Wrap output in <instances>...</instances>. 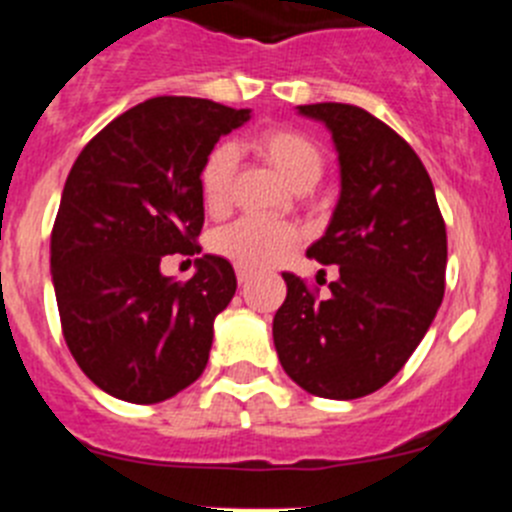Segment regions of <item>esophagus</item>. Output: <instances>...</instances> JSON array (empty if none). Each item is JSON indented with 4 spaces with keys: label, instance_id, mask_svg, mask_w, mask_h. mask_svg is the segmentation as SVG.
<instances>
[{
    "label": "esophagus",
    "instance_id": "obj_1",
    "mask_svg": "<svg viewBox=\"0 0 512 512\" xmlns=\"http://www.w3.org/2000/svg\"><path fill=\"white\" fill-rule=\"evenodd\" d=\"M235 277H238V282H241V284H246V282H251V279H253V271L238 266V269H235Z\"/></svg>",
    "mask_w": 512,
    "mask_h": 512
}]
</instances>
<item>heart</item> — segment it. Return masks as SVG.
Here are the masks:
<instances>
[{
  "label": "heart",
  "mask_w": 512,
  "mask_h": 512,
  "mask_svg": "<svg viewBox=\"0 0 512 512\" xmlns=\"http://www.w3.org/2000/svg\"><path fill=\"white\" fill-rule=\"evenodd\" d=\"M251 148L271 169L277 171L287 187L307 192L323 176V153L307 135L289 128L261 130L251 138ZM235 151L217 146L207 153L200 169V197L212 215L223 212L230 200V176H233ZM297 243V230L284 223L266 220H235L212 235V251L243 269H266L277 264L284 253Z\"/></svg>",
  "instance_id": "heart-1"
}]
</instances>
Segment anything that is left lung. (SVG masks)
Listing matches in <instances>:
<instances>
[{"mask_svg":"<svg viewBox=\"0 0 512 512\" xmlns=\"http://www.w3.org/2000/svg\"><path fill=\"white\" fill-rule=\"evenodd\" d=\"M330 130L341 194L323 238L307 248L338 266L320 300L282 274L287 300L274 315L284 372L310 395L356 400L400 372L431 328L446 287V225L418 153L354 104H300Z\"/></svg>","mask_w":512,"mask_h":512,"instance_id":"left-lung-1","label":"left lung"}]
</instances>
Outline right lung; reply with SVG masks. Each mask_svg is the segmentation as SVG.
Returning <instances> with one entry per match:
<instances>
[{
    "instance_id": "add662e5",
    "label": "right lung",
    "mask_w": 512,
    "mask_h": 512,
    "mask_svg": "<svg viewBox=\"0 0 512 512\" xmlns=\"http://www.w3.org/2000/svg\"><path fill=\"white\" fill-rule=\"evenodd\" d=\"M251 110L153 97L99 130L71 166L51 233L66 346L99 390L164 402L200 379L212 323L235 295L228 259L205 253L194 277L161 274L169 253H200V169Z\"/></svg>"
}]
</instances>
